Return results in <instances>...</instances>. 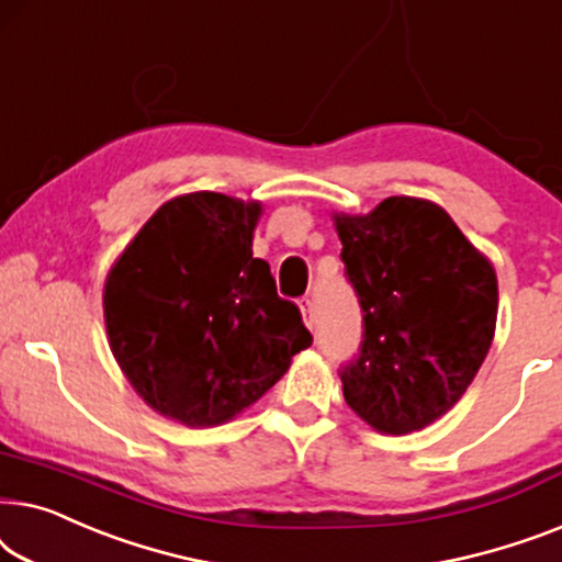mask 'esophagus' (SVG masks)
Here are the masks:
<instances>
[{"label":"esophagus","instance_id":"obj_1","mask_svg":"<svg viewBox=\"0 0 562 562\" xmlns=\"http://www.w3.org/2000/svg\"><path fill=\"white\" fill-rule=\"evenodd\" d=\"M297 305H300V313H303L305 323H307V326L313 328V323H315V313H313V300L305 295V297H300V300H297Z\"/></svg>","mask_w":562,"mask_h":562}]
</instances>
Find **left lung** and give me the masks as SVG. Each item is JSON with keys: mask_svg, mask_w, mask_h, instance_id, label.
Here are the masks:
<instances>
[{"mask_svg": "<svg viewBox=\"0 0 562 562\" xmlns=\"http://www.w3.org/2000/svg\"><path fill=\"white\" fill-rule=\"evenodd\" d=\"M363 334L344 363V397L363 423L407 436L461 400L496 328L488 259L440 205L392 195L367 216L336 213Z\"/></svg>", "mask_w": 562, "mask_h": 562, "instance_id": "1", "label": "left lung"}]
</instances>
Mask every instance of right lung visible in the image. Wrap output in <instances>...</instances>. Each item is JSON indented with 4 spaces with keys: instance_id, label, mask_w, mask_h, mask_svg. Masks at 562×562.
I'll return each mask as SVG.
<instances>
[{
    "instance_id": "right-lung-1",
    "label": "right lung",
    "mask_w": 562,
    "mask_h": 562,
    "mask_svg": "<svg viewBox=\"0 0 562 562\" xmlns=\"http://www.w3.org/2000/svg\"><path fill=\"white\" fill-rule=\"evenodd\" d=\"M262 213L224 193L153 213L104 284L109 346L155 413L211 428L255 405L313 344L300 307L251 257Z\"/></svg>"
}]
</instances>
